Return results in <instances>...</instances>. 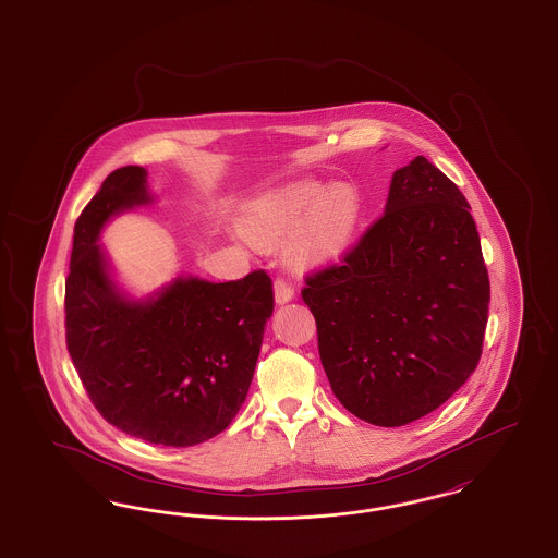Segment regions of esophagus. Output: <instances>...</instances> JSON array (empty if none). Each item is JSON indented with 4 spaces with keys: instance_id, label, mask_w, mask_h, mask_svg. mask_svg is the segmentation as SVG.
Segmentation results:
<instances>
[{
    "instance_id": "esophagus-1",
    "label": "esophagus",
    "mask_w": 558,
    "mask_h": 558,
    "mask_svg": "<svg viewBox=\"0 0 558 558\" xmlns=\"http://www.w3.org/2000/svg\"><path fill=\"white\" fill-rule=\"evenodd\" d=\"M274 294H276V303H278V305L291 303L292 299H294V287H292L289 280L278 278V280L274 282Z\"/></svg>"
}]
</instances>
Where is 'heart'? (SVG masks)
Returning <instances> with one entry per match:
<instances>
[{
	"mask_svg": "<svg viewBox=\"0 0 558 558\" xmlns=\"http://www.w3.org/2000/svg\"><path fill=\"white\" fill-rule=\"evenodd\" d=\"M360 219V196L349 184L326 186L301 180L264 194L244 211L248 232L280 239L303 228L299 248L303 255L324 259L337 255L353 236Z\"/></svg>",
	"mask_w": 558,
	"mask_h": 558,
	"instance_id": "obj_1",
	"label": "heart"
}]
</instances>
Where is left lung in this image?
<instances>
[{"instance_id":"obj_1","label":"left lung","mask_w":558,"mask_h":558,"mask_svg":"<svg viewBox=\"0 0 558 558\" xmlns=\"http://www.w3.org/2000/svg\"><path fill=\"white\" fill-rule=\"evenodd\" d=\"M305 284L332 393L371 425L423 418L477 368L489 310L477 226L425 157L393 173L385 215L345 262Z\"/></svg>"}]
</instances>
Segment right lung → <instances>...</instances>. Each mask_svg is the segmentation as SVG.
<instances>
[{
  "label": "right lung",
  "mask_w": 558,
  "mask_h": 558,
  "mask_svg": "<svg viewBox=\"0 0 558 558\" xmlns=\"http://www.w3.org/2000/svg\"><path fill=\"white\" fill-rule=\"evenodd\" d=\"M144 167L105 180L75 223L66 278V347L108 423L157 446L187 448L239 414L262 351L274 291L266 271L236 282L178 276L157 291H125L100 244L117 215L150 207Z\"/></svg>",
  "instance_id": "add662e5"
}]
</instances>
